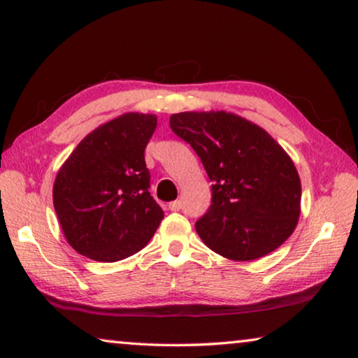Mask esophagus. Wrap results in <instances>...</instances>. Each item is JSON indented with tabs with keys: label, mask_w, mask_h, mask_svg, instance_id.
Returning <instances> with one entry per match:
<instances>
[{
	"label": "esophagus",
	"mask_w": 358,
	"mask_h": 358,
	"mask_svg": "<svg viewBox=\"0 0 358 358\" xmlns=\"http://www.w3.org/2000/svg\"><path fill=\"white\" fill-rule=\"evenodd\" d=\"M169 208L172 210V212H178V210H181V202L180 201H173L169 203Z\"/></svg>",
	"instance_id": "obj_1"
}]
</instances>
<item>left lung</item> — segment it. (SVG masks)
Here are the masks:
<instances>
[{
  "instance_id": "1",
  "label": "left lung",
  "mask_w": 358,
  "mask_h": 358,
  "mask_svg": "<svg viewBox=\"0 0 358 358\" xmlns=\"http://www.w3.org/2000/svg\"><path fill=\"white\" fill-rule=\"evenodd\" d=\"M212 181V206L196 221L203 243L221 257L252 261L279 248L301 212V181L290 156L257 124L226 111L170 116Z\"/></svg>"
}]
</instances>
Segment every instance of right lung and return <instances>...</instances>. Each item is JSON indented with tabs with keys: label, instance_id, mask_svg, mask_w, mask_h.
I'll return each instance as SVG.
<instances>
[{
	"label": "right lung",
	"instance_id": "add662e5",
	"mask_svg": "<svg viewBox=\"0 0 358 358\" xmlns=\"http://www.w3.org/2000/svg\"><path fill=\"white\" fill-rule=\"evenodd\" d=\"M155 115L126 113L92 130L54 183V208L78 253L113 263L140 252L164 218L150 194L145 148L156 130Z\"/></svg>",
	"mask_w": 358,
	"mask_h": 358
}]
</instances>
